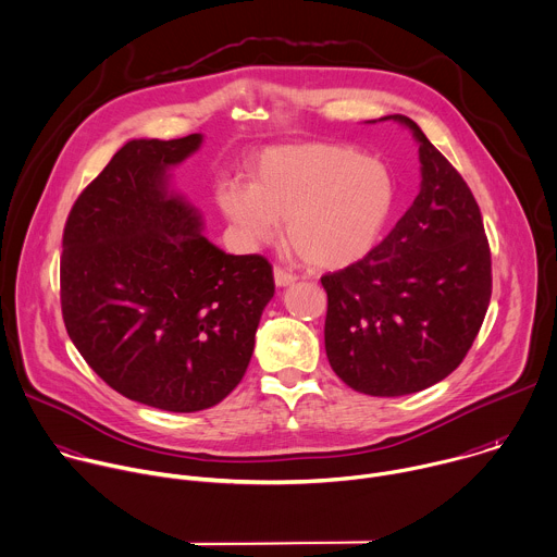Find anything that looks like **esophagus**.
I'll return each instance as SVG.
<instances>
[{
	"mask_svg": "<svg viewBox=\"0 0 557 557\" xmlns=\"http://www.w3.org/2000/svg\"><path fill=\"white\" fill-rule=\"evenodd\" d=\"M296 274L294 272H289V270H285V268H281V265H276L274 268V283L278 285V287H287V285H292V283H296Z\"/></svg>",
	"mask_w": 557,
	"mask_h": 557,
	"instance_id": "1",
	"label": "esophagus"
}]
</instances>
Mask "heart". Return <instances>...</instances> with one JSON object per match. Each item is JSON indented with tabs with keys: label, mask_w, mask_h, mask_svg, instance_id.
Returning <instances> with one entry per match:
<instances>
[{
	"label": "heart",
	"mask_w": 557,
	"mask_h": 557,
	"mask_svg": "<svg viewBox=\"0 0 557 557\" xmlns=\"http://www.w3.org/2000/svg\"><path fill=\"white\" fill-rule=\"evenodd\" d=\"M216 203L248 244L278 235L311 268L338 270L364 259L395 206L391 171L358 149L331 143L274 147L255 182L219 184Z\"/></svg>",
	"instance_id": "obj_1"
}]
</instances>
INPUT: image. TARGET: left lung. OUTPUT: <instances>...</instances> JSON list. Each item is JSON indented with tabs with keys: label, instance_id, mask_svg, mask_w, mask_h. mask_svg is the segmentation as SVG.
Segmentation results:
<instances>
[{
	"label": "left lung",
	"instance_id": "left-lung-1",
	"mask_svg": "<svg viewBox=\"0 0 557 557\" xmlns=\"http://www.w3.org/2000/svg\"><path fill=\"white\" fill-rule=\"evenodd\" d=\"M395 121L419 140L421 190L380 246L320 278L329 364L347 386L375 397L448 377L492 298V252L470 186L410 119Z\"/></svg>",
	"mask_w": 557,
	"mask_h": 557
}]
</instances>
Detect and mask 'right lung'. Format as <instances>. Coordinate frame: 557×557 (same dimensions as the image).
<instances>
[{
    "label": "right lung",
    "mask_w": 557,
    "mask_h": 557,
    "mask_svg": "<svg viewBox=\"0 0 557 557\" xmlns=\"http://www.w3.org/2000/svg\"><path fill=\"white\" fill-rule=\"evenodd\" d=\"M201 143L132 140L76 197L61 255L67 336L116 393L171 412L224 399L244 377L274 296L261 255H226L164 173Z\"/></svg>",
    "instance_id": "1"
}]
</instances>
